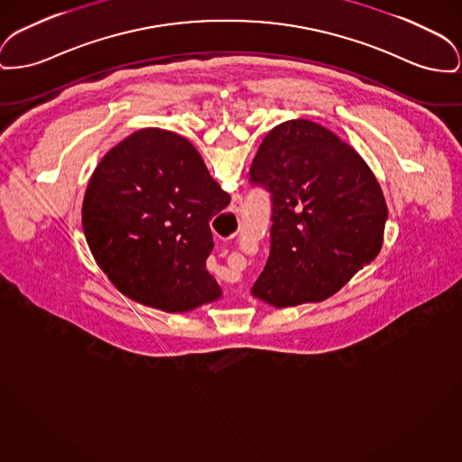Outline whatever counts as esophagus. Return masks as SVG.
I'll return each mask as SVG.
<instances>
[{
  "instance_id": "1",
  "label": "esophagus",
  "mask_w": 462,
  "mask_h": 462,
  "mask_svg": "<svg viewBox=\"0 0 462 462\" xmlns=\"http://www.w3.org/2000/svg\"><path fill=\"white\" fill-rule=\"evenodd\" d=\"M241 206H243L241 197H236V199H234V202H232V206H230V213L239 215V213H241Z\"/></svg>"
}]
</instances>
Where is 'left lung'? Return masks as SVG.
I'll return each instance as SVG.
<instances>
[{"mask_svg":"<svg viewBox=\"0 0 462 462\" xmlns=\"http://www.w3.org/2000/svg\"><path fill=\"white\" fill-rule=\"evenodd\" d=\"M272 193L271 256L251 295L284 309L329 299L382 249L377 178L335 133L307 118L275 125L249 169Z\"/></svg>","mask_w":462,"mask_h":462,"instance_id":"1","label":"left lung"}]
</instances>
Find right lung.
Masks as SVG:
<instances>
[{"label": "right lung", "instance_id": "right-lung-1", "mask_svg": "<svg viewBox=\"0 0 462 462\" xmlns=\"http://www.w3.org/2000/svg\"><path fill=\"white\" fill-rule=\"evenodd\" d=\"M228 202L189 139L141 129L92 172L83 234L120 293L163 312H190L221 299L206 260L215 245L209 221Z\"/></svg>", "mask_w": 462, "mask_h": 462}]
</instances>
